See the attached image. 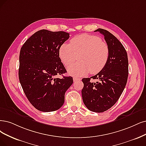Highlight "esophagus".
Segmentation results:
<instances>
[{"label":"esophagus","instance_id":"1","mask_svg":"<svg viewBox=\"0 0 146 146\" xmlns=\"http://www.w3.org/2000/svg\"><path fill=\"white\" fill-rule=\"evenodd\" d=\"M80 80V78H75V77H74V78H73V80H74V82H76V81H78V80Z\"/></svg>","mask_w":146,"mask_h":146}]
</instances>
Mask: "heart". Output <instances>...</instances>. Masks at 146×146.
<instances>
[{
	"instance_id": "obj_1",
	"label": "heart",
	"mask_w": 146,
	"mask_h": 146,
	"mask_svg": "<svg viewBox=\"0 0 146 146\" xmlns=\"http://www.w3.org/2000/svg\"><path fill=\"white\" fill-rule=\"evenodd\" d=\"M80 61L68 68L74 76H80L90 72L98 73L104 68L109 57V48L100 38L82 34L73 37L70 44H64L59 50V57L65 66Z\"/></svg>"
}]
</instances>
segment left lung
<instances>
[{"label":"left lung","mask_w":146,"mask_h":146,"mask_svg":"<svg viewBox=\"0 0 146 146\" xmlns=\"http://www.w3.org/2000/svg\"><path fill=\"white\" fill-rule=\"evenodd\" d=\"M104 35L109 48V57L104 68L95 76L83 78L82 90L83 102L93 112H103L113 106L125 89L128 77L127 52L120 41L109 31L98 29ZM91 78L98 82L91 83Z\"/></svg>","instance_id":"left-lung-1"}]
</instances>
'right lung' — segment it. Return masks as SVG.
<instances>
[{"label":"right lung","mask_w":146,"mask_h":146,"mask_svg":"<svg viewBox=\"0 0 146 146\" xmlns=\"http://www.w3.org/2000/svg\"><path fill=\"white\" fill-rule=\"evenodd\" d=\"M69 35L42 29L29 38L20 49V82L30 103L40 111L60 108L65 93L73 82L71 76L56 78L67 72L59 58V48Z\"/></svg>","instance_id":"right-lung-1"}]
</instances>
